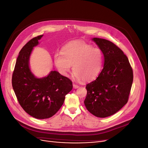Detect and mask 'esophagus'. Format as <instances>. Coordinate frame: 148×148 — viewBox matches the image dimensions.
I'll use <instances>...</instances> for the list:
<instances>
[{"label":"esophagus","instance_id":"34e87169","mask_svg":"<svg viewBox=\"0 0 148 148\" xmlns=\"http://www.w3.org/2000/svg\"><path fill=\"white\" fill-rule=\"evenodd\" d=\"M73 88L75 89H77V88H79V86L77 84H73Z\"/></svg>","mask_w":148,"mask_h":148}]
</instances>
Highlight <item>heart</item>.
Here are the masks:
<instances>
[{
	"label": "heart",
	"mask_w": 148,
	"mask_h": 148,
	"mask_svg": "<svg viewBox=\"0 0 148 148\" xmlns=\"http://www.w3.org/2000/svg\"><path fill=\"white\" fill-rule=\"evenodd\" d=\"M54 63L62 75L67 76L71 66L75 78L88 82L95 78L100 72L102 53L99 48L82 41L68 43L62 48V53L54 55Z\"/></svg>",
	"instance_id": "b5f03b06"
}]
</instances>
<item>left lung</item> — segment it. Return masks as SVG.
Segmentation results:
<instances>
[{"mask_svg":"<svg viewBox=\"0 0 148 148\" xmlns=\"http://www.w3.org/2000/svg\"><path fill=\"white\" fill-rule=\"evenodd\" d=\"M92 40L104 55V67L98 77L86 84L84 103L92 115L105 118L117 112L127 103L133 73L128 57L115 44L101 38Z\"/></svg>","mask_w":148,"mask_h":148,"instance_id":"left-lung-1","label":"left lung"}]
</instances>
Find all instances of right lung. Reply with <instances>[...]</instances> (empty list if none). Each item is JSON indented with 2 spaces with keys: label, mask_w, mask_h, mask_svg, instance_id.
<instances>
[{
  "label": "right lung",
  "mask_w": 148,
  "mask_h": 148,
  "mask_svg": "<svg viewBox=\"0 0 148 148\" xmlns=\"http://www.w3.org/2000/svg\"><path fill=\"white\" fill-rule=\"evenodd\" d=\"M43 35L31 39L22 47L12 74V83L20 105L26 113L38 119L50 118L63 105L65 95L73 88L72 82L57 71L46 77L36 78L29 68L33 47Z\"/></svg>",
  "instance_id": "obj_1"
}]
</instances>
